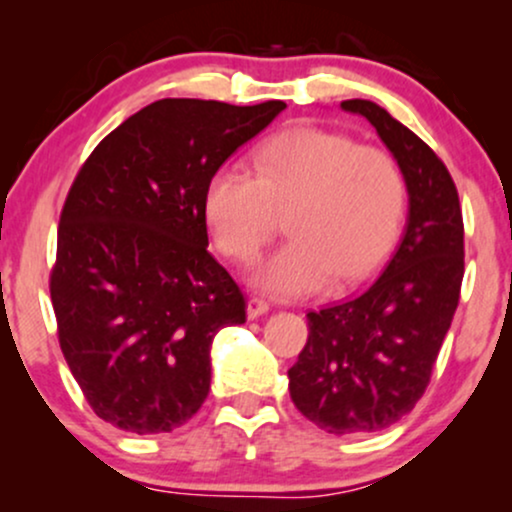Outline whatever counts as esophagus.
Returning a JSON list of instances; mask_svg holds the SVG:
<instances>
[{
    "instance_id": "obj_1",
    "label": "esophagus",
    "mask_w": 512,
    "mask_h": 512,
    "mask_svg": "<svg viewBox=\"0 0 512 512\" xmlns=\"http://www.w3.org/2000/svg\"><path fill=\"white\" fill-rule=\"evenodd\" d=\"M269 313V303L264 301L260 296H250L248 298V317L250 320H257V317L267 315Z\"/></svg>"
}]
</instances>
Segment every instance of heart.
Wrapping results in <instances>:
<instances>
[{
    "label": "heart",
    "mask_w": 512,
    "mask_h": 512,
    "mask_svg": "<svg viewBox=\"0 0 512 512\" xmlns=\"http://www.w3.org/2000/svg\"><path fill=\"white\" fill-rule=\"evenodd\" d=\"M404 209L407 180L395 158L322 127L291 129L264 144L255 175L221 166L204 190L211 238L240 264L260 255L276 214L289 211L291 240L252 274V284L276 296L366 279L397 243Z\"/></svg>",
    "instance_id": "b5f03b06"
}]
</instances>
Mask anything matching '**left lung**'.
<instances>
[{
  "instance_id": "1",
  "label": "left lung",
  "mask_w": 512,
  "mask_h": 512,
  "mask_svg": "<svg viewBox=\"0 0 512 512\" xmlns=\"http://www.w3.org/2000/svg\"><path fill=\"white\" fill-rule=\"evenodd\" d=\"M342 110L366 117L402 168L407 226L366 289L308 313L289 392L317 428L358 436L397 424L426 392L460 301L464 226L455 182L431 146L378 103L354 98Z\"/></svg>"
}]
</instances>
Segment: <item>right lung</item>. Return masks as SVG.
<instances>
[{
  "label": "right lung",
  "instance_id": "right-lung-1",
  "mask_svg": "<svg viewBox=\"0 0 512 512\" xmlns=\"http://www.w3.org/2000/svg\"><path fill=\"white\" fill-rule=\"evenodd\" d=\"M284 101L163 98L93 149L60 216L50 296L62 354L91 409L122 431L168 433L211 385V342L245 298L207 250L204 190Z\"/></svg>",
  "mask_w": 512,
  "mask_h": 512
}]
</instances>
